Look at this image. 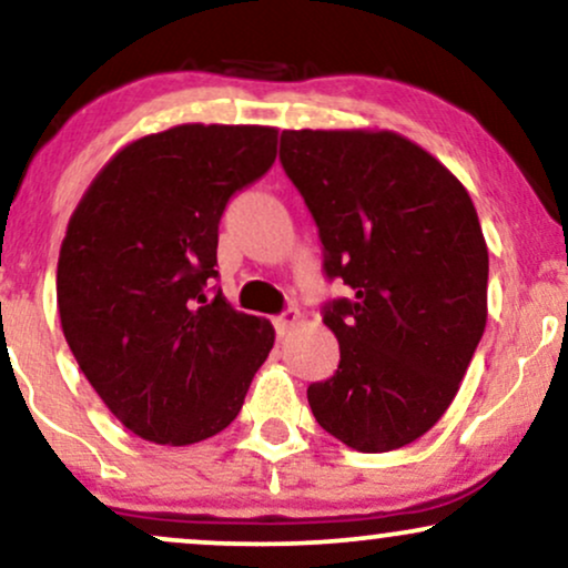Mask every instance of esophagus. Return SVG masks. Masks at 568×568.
<instances>
[{
	"label": "esophagus",
	"instance_id": "esophagus-1",
	"mask_svg": "<svg viewBox=\"0 0 568 568\" xmlns=\"http://www.w3.org/2000/svg\"><path fill=\"white\" fill-rule=\"evenodd\" d=\"M298 323H302V312H298L296 306H291V310H285L283 314H277V317H275V327H277L280 336L291 333Z\"/></svg>",
	"mask_w": 568,
	"mask_h": 568
}]
</instances>
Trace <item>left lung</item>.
I'll use <instances>...</instances> for the list:
<instances>
[{
  "label": "left lung",
  "instance_id": "8db88e82",
  "mask_svg": "<svg viewBox=\"0 0 568 568\" xmlns=\"http://www.w3.org/2000/svg\"><path fill=\"white\" fill-rule=\"evenodd\" d=\"M280 161L317 222L338 371L306 388L357 453L420 439L453 405L487 325V241L463 182L388 129H285Z\"/></svg>",
  "mask_w": 568,
  "mask_h": 568
}]
</instances>
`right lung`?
<instances>
[{"label": "right lung", "instance_id": "1", "mask_svg": "<svg viewBox=\"0 0 568 568\" xmlns=\"http://www.w3.org/2000/svg\"><path fill=\"white\" fill-rule=\"evenodd\" d=\"M275 155V126H172L121 148L71 214L58 258L63 336L140 439L184 447L224 432L275 344L270 320L206 296L224 206Z\"/></svg>", "mask_w": 568, "mask_h": 568}]
</instances>
